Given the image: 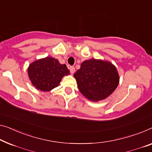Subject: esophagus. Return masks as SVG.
<instances>
[{
	"instance_id": "34e87169",
	"label": "esophagus",
	"mask_w": 152,
	"mask_h": 152,
	"mask_svg": "<svg viewBox=\"0 0 152 152\" xmlns=\"http://www.w3.org/2000/svg\"><path fill=\"white\" fill-rule=\"evenodd\" d=\"M69 71H70V73H71L72 74H73L74 72H75V67L73 66H71L69 67Z\"/></svg>"
}]
</instances>
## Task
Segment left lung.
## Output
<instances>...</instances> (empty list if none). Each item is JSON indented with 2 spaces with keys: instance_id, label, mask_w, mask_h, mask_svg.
<instances>
[{
  "instance_id": "obj_1",
  "label": "left lung",
  "mask_w": 152,
  "mask_h": 152,
  "mask_svg": "<svg viewBox=\"0 0 152 152\" xmlns=\"http://www.w3.org/2000/svg\"><path fill=\"white\" fill-rule=\"evenodd\" d=\"M74 76L81 94L94 102L109 96L119 81L118 72L112 63L94 58L83 61Z\"/></svg>"
}]
</instances>
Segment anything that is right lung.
Here are the masks:
<instances>
[{
	"label": "right lung",
	"mask_w": 152,
	"mask_h": 152,
	"mask_svg": "<svg viewBox=\"0 0 152 152\" xmlns=\"http://www.w3.org/2000/svg\"><path fill=\"white\" fill-rule=\"evenodd\" d=\"M28 74L36 89L48 91L57 87L63 77L69 74V71L65 64H60L56 58L47 56L31 63Z\"/></svg>",
	"instance_id": "1"
}]
</instances>
